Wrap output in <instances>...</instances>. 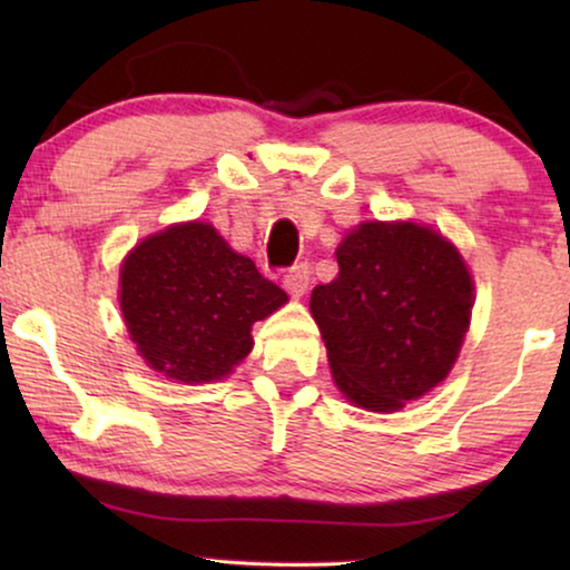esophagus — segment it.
<instances>
[{
    "label": "esophagus",
    "mask_w": 570,
    "mask_h": 570,
    "mask_svg": "<svg viewBox=\"0 0 570 570\" xmlns=\"http://www.w3.org/2000/svg\"><path fill=\"white\" fill-rule=\"evenodd\" d=\"M283 285H285V291L293 295V298H301V295L306 293L308 285H311V267H308V264H303V262L293 264V267L283 275Z\"/></svg>",
    "instance_id": "1"
}]
</instances>
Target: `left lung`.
<instances>
[{"instance_id": "1", "label": "left lung", "mask_w": 570, "mask_h": 570, "mask_svg": "<svg viewBox=\"0 0 570 570\" xmlns=\"http://www.w3.org/2000/svg\"><path fill=\"white\" fill-rule=\"evenodd\" d=\"M340 275L311 293L342 394L389 412L446 379L470 326L462 256L415 223H363L337 248Z\"/></svg>"}]
</instances>
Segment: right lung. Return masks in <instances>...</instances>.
Segmentation results:
<instances>
[{
    "instance_id": "add662e5",
    "label": "right lung",
    "mask_w": 570,
    "mask_h": 570,
    "mask_svg": "<svg viewBox=\"0 0 570 570\" xmlns=\"http://www.w3.org/2000/svg\"><path fill=\"white\" fill-rule=\"evenodd\" d=\"M285 291L217 236L186 223L145 238L121 267V311L139 355L184 384L223 379L252 350V326Z\"/></svg>"
}]
</instances>
